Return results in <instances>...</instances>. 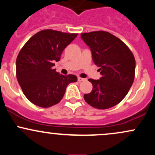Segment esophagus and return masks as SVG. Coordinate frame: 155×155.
Instances as JSON below:
<instances>
[{
  "label": "esophagus",
  "mask_w": 155,
  "mask_h": 155,
  "mask_svg": "<svg viewBox=\"0 0 155 155\" xmlns=\"http://www.w3.org/2000/svg\"><path fill=\"white\" fill-rule=\"evenodd\" d=\"M85 79H83V78H81V77H78V81H79V82H81V81H85Z\"/></svg>",
  "instance_id": "esophagus-1"
}]
</instances>
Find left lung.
Instances as JSON below:
<instances>
[{"label":"left lung","instance_id":"obj_1","mask_svg":"<svg viewBox=\"0 0 155 155\" xmlns=\"http://www.w3.org/2000/svg\"><path fill=\"white\" fill-rule=\"evenodd\" d=\"M81 38L90 47L94 63L100 67L102 76L98 80L88 79L93 87L84 98L98 109L113 107L123 100L132 86L136 69L134 56L123 41L108 32L81 33Z\"/></svg>","mask_w":155,"mask_h":155}]
</instances>
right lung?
I'll use <instances>...</instances> for the list:
<instances>
[{
	"mask_svg": "<svg viewBox=\"0 0 155 155\" xmlns=\"http://www.w3.org/2000/svg\"><path fill=\"white\" fill-rule=\"evenodd\" d=\"M77 35L44 30L23 46L16 61L17 79L24 95L33 104L48 108L58 104L68 85L77 81L75 75L64 76L53 68Z\"/></svg>",
	"mask_w": 155,
	"mask_h": 155,
	"instance_id": "add662e5",
	"label": "right lung"
}]
</instances>
